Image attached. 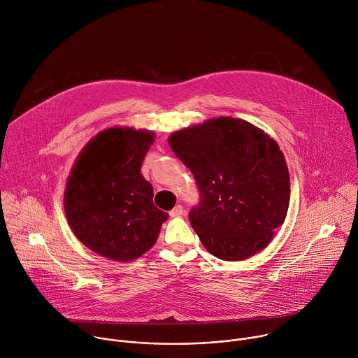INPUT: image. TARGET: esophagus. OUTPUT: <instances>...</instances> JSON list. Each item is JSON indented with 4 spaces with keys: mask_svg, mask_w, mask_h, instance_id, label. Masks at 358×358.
Returning a JSON list of instances; mask_svg holds the SVG:
<instances>
[{
    "mask_svg": "<svg viewBox=\"0 0 358 358\" xmlns=\"http://www.w3.org/2000/svg\"><path fill=\"white\" fill-rule=\"evenodd\" d=\"M182 214H184L182 206H176V207L170 211V217H171V218H178V217H181Z\"/></svg>",
    "mask_w": 358,
    "mask_h": 358,
    "instance_id": "obj_1",
    "label": "esophagus"
}]
</instances>
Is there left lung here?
I'll return each instance as SVG.
<instances>
[{"label":"left lung","mask_w":358,"mask_h":358,"mask_svg":"<svg viewBox=\"0 0 358 358\" xmlns=\"http://www.w3.org/2000/svg\"><path fill=\"white\" fill-rule=\"evenodd\" d=\"M191 170L201 202L191 227L222 261H242L265 249L285 222L290 178L283 152L262 129L234 117L210 119L169 137Z\"/></svg>","instance_id":"1"}]
</instances>
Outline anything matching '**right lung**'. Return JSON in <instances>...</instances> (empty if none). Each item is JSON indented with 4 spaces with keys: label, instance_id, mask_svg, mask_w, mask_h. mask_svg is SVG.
I'll return each instance as SVG.
<instances>
[{
    "label": "right lung",
    "instance_id": "add662e5",
    "mask_svg": "<svg viewBox=\"0 0 358 358\" xmlns=\"http://www.w3.org/2000/svg\"><path fill=\"white\" fill-rule=\"evenodd\" d=\"M155 131L110 127L82 148L68 177L64 207L71 229L90 250L130 262L156 243L169 214L152 203L141 176Z\"/></svg>",
    "mask_w": 358,
    "mask_h": 358
}]
</instances>
